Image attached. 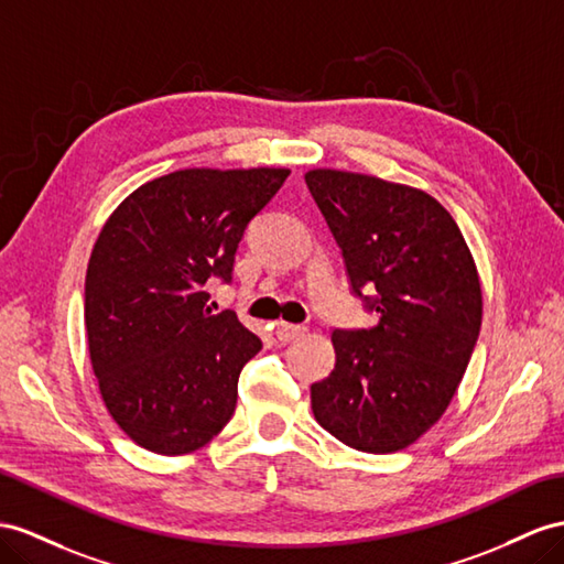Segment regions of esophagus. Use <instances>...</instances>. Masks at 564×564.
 Segmentation results:
<instances>
[{
    "label": "esophagus",
    "instance_id": "34e87169",
    "mask_svg": "<svg viewBox=\"0 0 564 564\" xmlns=\"http://www.w3.org/2000/svg\"><path fill=\"white\" fill-rule=\"evenodd\" d=\"M305 326L302 324H288V322H279L276 324V338L281 340V343H291V340H295V338H300L302 334H305Z\"/></svg>",
    "mask_w": 564,
    "mask_h": 564
}]
</instances>
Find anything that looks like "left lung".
I'll return each instance as SVG.
<instances>
[{"label":"left lung","instance_id":"1","mask_svg":"<svg viewBox=\"0 0 564 564\" xmlns=\"http://www.w3.org/2000/svg\"><path fill=\"white\" fill-rule=\"evenodd\" d=\"M307 187L371 328H336V367L312 412L362 453H395L441 420L481 328V283L455 219L408 185L316 169ZM367 290L370 295L365 296Z\"/></svg>","mask_w":564,"mask_h":564}]
</instances>
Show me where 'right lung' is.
Returning <instances> with one entry per match:
<instances>
[{"instance_id":"right-lung-1","label":"right lung","mask_w":564,"mask_h":564,"mask_svg":"<svg viewBox=\"0 0 564 564\" xmlns=\"http://www.w3.org/2000/svg\"><path fill=\"white\" fill-rule=\"evenodd\" d=\"M288 169H185L128 195L85 276V328L105 405L159 455L209 443L236 412L238 377L262 350L236 312L212 314L207 281H234L238 245Z\"/></svg>"}]
</instances>
